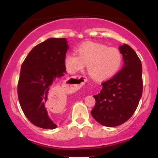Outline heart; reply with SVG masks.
<instances>
[{
	"label": "heart",
	"mask_w": 158,
	"mask_h": 158,
	"mask_svg": "<svg viewBox=\"0 0 158 158\" xmlns=\"http://www.w3.org/2000/svg\"><path fill=\"white\" fill-rule=\"evenodd\" d=\"M77 55L68 53L64 57V65L70 73L82 71L87 65L89 76L96 81H105L119 71L123 63V55L118 48L109 47L95 42H85L76 48Z\"/></svg>",
	"instance_id": "heart-1"
}]
</instances>
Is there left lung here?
<instances>
[{
	"label": "left lung",
	"mask_w": 158,
	"mask_h": 158,
	"mask_svg": "<svg viewBox=\"0 0 158 158\" xmlns=\"http://www.w3.org/2000/svg\"><path fill=\"white\" fill-rule=\"evenodd\" d=\"M124 64L112 78L102 83L100 93L94 95L96 104L91 114L100 124L117 127L135 112L143 93L141 61L127 44L119 47Z\"/></svg>",
	"instance_id": "1"
}]
</instances>
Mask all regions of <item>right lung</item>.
I'll return each mask as SVG.
<instances>
[{
    "instance_id": "obj_1",
    "label": "right lung",
    "mask_w": 158,
    "mask_h": 158,
    "mask_svg": "<svg viewBox=\"0 0 158 158\" xmlns=\"http://www.w3.org/2000/svg\"><path fill=\"white\" fill-rule=\"evenodd\" d=\"M65 38H49L35 46L22 64L18 94L20 106L29 121L42 128L57 125L48 115L47 103L50 88L64 76V57L69 46Z\"/></svg>"
}]
</instances>
